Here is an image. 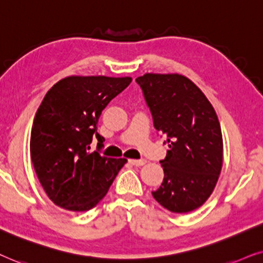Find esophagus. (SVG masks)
<instances>
[{
	"mask_svg": "<svg viewBox=\"0 0 263 263\" xmlns=\"http://www.w3.org/2000/svg\"><path fill=\"white\" fill-rule=\"evenodd\" d=\"M128 162L134 166H143V164L146 163V160L139 159V160H128Z\"/></svg>",
	"mask_w": 263,
	"mask_h": 263,
	"instance_id": "1",
	"label": "esophagus"
}]
</instances>
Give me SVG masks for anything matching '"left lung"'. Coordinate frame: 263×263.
<instances>
[{"instance_id":"8db88e82","label":"left lung","mask_w":263,"mask_h":263,"mask_svg":"<svg viewBox=\"0 0 263 263\" xmlns=\"http://www.w3.org/2000/svg\"><path fill=\"white\" fill-rule=\"evenodd\" d=\"M154 126L170 150L160 161L163 180L153 197L173 213L201 207L214 190L222 167V135L214 108L186 77H138Z\"/></svg>"}]
</instances>
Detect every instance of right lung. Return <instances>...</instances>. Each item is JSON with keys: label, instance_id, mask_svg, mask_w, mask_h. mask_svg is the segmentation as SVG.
Masks as SVG:
<instances>
[{"label": "right lung", "instance_id": "obj_1", "mask_svg": "<svg viewBox=\"0 0 263 263\" xmlns=\"http://www.w3.org/2000/svg\"><path fill=\"white\" fill-rule=\"evenodd\" d=\"M132 79L67 77L44 96L31 131L34 171L49 198L72 212L93 208L107 195L126 159H108L90 152L101 113Z\"/></svg>", "mask_w": 263, "mask_h": 263}]
</instances>
